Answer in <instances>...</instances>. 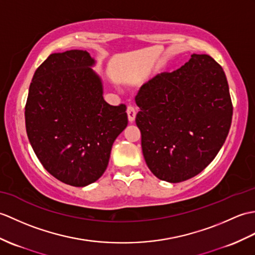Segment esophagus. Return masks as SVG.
Masks as SVG:
<instances>
[{
  "label": "esophagus",
  "mask_w": 255,
  "mask_h": 255,
  "mask_svg": "<svg viewBox=\"0 0 255 255\" xmlns=\"http://www.w3.org/2000/svg\"><path fill=\"white\" fill-rule=\"evenodd\" d=\"M135 114H137V111L133 108V106L129 105L127 108V115H128V120L130 123L134 122V118H135Z\"/></svg>",
  "instance_id": "obj_1"
}]
</instances>
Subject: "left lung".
I'll return each instance as SVG.
<instances>
[{"label": "left lung", "instance_id": "1", "mask_svg": "<svg viewBox=\"0 0 255 255\" xmlns=\"http://www.w3.org/2000/svg\"><path fill=\"white\" fill-rule=\"evenodd\" d=\"M135 103L145 163L164 181H185L201 173L232 125L226 75L206 54H192L175 72L153 77L140 88Z\"/></svg>", "mask_w": 255, "mask_h": 255}]
</instances>
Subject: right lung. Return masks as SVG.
<instances>
[{
  "label": "right lung",
  "mask_w": 255,
  "mask_h": 255,
  "mask_svg": "<svg viewBox=\"0 0 255 255\" xmlns=\"http://www.w3.org/2000/svg\"><path fill=\"white\" fill-rule=\"evenodd\" d=\"M96 60L84 50L53 53L40 65L25 108L29 142L43 167L74 187L97 181L127 127L126 105L103 98Z\"/></svg>",
  "instance_id": "right-lung-1"
}]
</instances>
